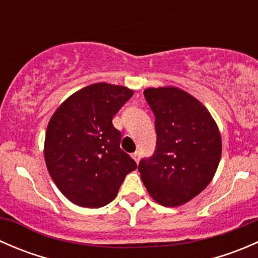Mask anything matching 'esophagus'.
Here are the masks:
<instances>
[{"label": "esophagus", "mask_w": 258, "mask_h": 258, "mask_svg": "<svg viewBox=\"0 0 258 258\" xmlns=\"http://www.w3.org/2000/svg\"><path fill=\"white\" fill-rule=\"evenodd\" d=\"M132 158H134L135 162H136V163L140 162V152H139V151H136L135 153H132Z\"/></svg>", "instance_id": "1"}]
</instances>
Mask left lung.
<instances>
[{
    "label": "left lung",
    "instance_id": "8db88e82",
    "mask_svg": "<svg viewBox=\"0 0 258 258\" xmlns=\"http://www.w3.org/2000/svg\"><path fill=\"white\" fill-rule=\"evenodd\" d=\"M155 113L157 146L139 165L150 196L165 207H178L201 194L215 176L222 140L210 111L175 86L144 91Z\"/></svg>",
    "mask_w": 258,
    "mask_h": 258
}]
</instances>
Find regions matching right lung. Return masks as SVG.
I'll use <instances>...</instances> for the list:
<instances>
[{"instance_id": "obj_1", "label": "right lung", "mask_w": 258, "mask_h": 258, "mask_svg": "<svg viewBox=\"0 0 258 258\" xmlns=\"http://www.w3.org/2000/svg\"><path fill=\"white\" fill-rule=\"evenodd\" d=\"M128 87L97 82L72 93L57 107L46 130L43 155L51 178L72 204L106 206L136 162L119 148L113 116L130 100Z\"/></svg>"}]
</instances>
